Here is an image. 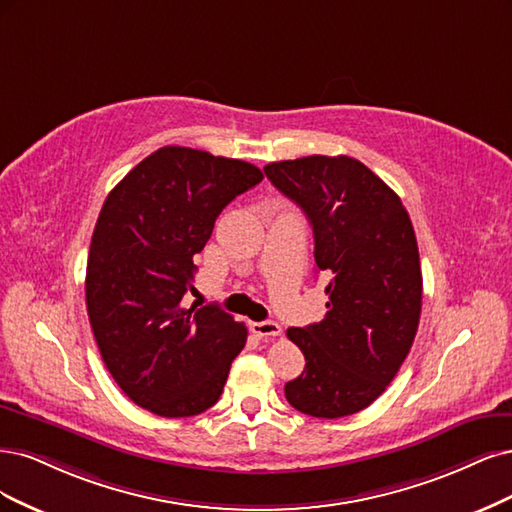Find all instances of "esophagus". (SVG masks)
I'll return each instance as SVG.
<instances>
[{
    "mask_svg": "<svg viewBox=\"0 0 512 512\" xmlns=\"http://www.w3.org/2000/svg\"><path fill=\"white\" fill-rule=\"evenodd\" d=\"M251 332L259 338H274V336H280V325L276 321H259V323H253L251 325Z\"/></svg>",
    "mask_w": 512,
    "mask_h": 512,
    "instance_id": "obj_1",
    "label": "esophagus"
}]
</instances>
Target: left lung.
Segmentation results:
<instances>
[{"mask_svg":"<svg viewBox=\"0 0 512 512\" xmlns=\"http://www.w3.org/2000/svg\"><path fill=\"white\" fill-rule=\"evenodd\" d=\"M263 172L308 217L329 295L323 321L287 329L306 368L285 398L310 417L353 415L387 389L415 340L423 295L415 229L398 193L353 157L310 155Z\"/></svg>","mask_w":512,"mask_h":512,"instance_id":"8db88e82","label":"left lung"}]
</instances>
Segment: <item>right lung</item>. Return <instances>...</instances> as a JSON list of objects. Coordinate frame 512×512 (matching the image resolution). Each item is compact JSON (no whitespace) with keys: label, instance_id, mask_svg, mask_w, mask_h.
Wrapping results in <instances>:
<instances>
[{"label":"right lung","instance_id":"add662e5","mask_svg":"<svg viewBox=\"0 0 512 512\" xmlns=\"http://www.w3.org/2000/svg\"><path fill=\"white\" fill-rule=\"evenodd\" d=\"M253 163L163 146L114 187L87 261V312L108 372L159 417L217 404L249 329L219 306H183L221 210L253 189Z\"/></svg>","mask_w":512,"mask_h":512}]
</instances>
